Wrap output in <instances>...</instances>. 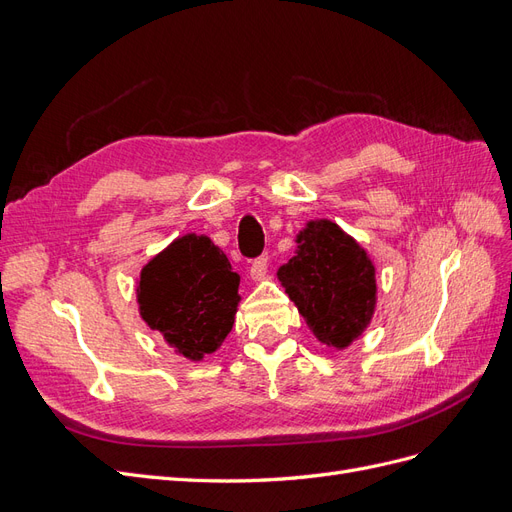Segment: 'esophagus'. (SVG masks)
<instances>
[{"mask_svg":"<svg viewBox=\"0 0 512 512\" xmlns=\"http://www.w3.org/2000/svg\"><path fill=\"white\" fill-rule=\"evenodd\" d=\"M267 267H269V258L267 256H260V258H256L254 262H252V267H250V277L254 282H260L262 277L267 275Z\"/></svg>","mask_w":512,"mask_h":512,"instance_id":"34e87169","label":"esophagus"}]
</instances>
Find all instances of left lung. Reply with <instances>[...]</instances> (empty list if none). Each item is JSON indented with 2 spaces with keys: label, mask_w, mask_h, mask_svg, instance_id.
<instances>
[{
  "label": "left lung",
  "mask_w": 512,
  "mask_h": 512,
  "mask_svg": "<svg viewBox=\"0 0 512 512\" xmlns=\"http://www.w3.org/2000/svg\"><path fill=\"white\" fill-rule=\"evenodd\" d=\"M277 280L329 348H348L374 318V262L331 220L307 222L297 235V256L277 269Z\"/></svg>",
  "instance_id": "1"
}]
</instances>
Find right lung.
<instances>
[{
	"label": "right lung",
	"instance_id": "add662e5",
	"mask_svg": "<svg viewBox=\"0 0 512 512\" xmlns=\"http://www.w3.org/2000/svg\"><path fill=\"white\" fill-rule=\"evenodd\" d=\"M138 312L168 346L200 361L222 346L235 324L239 275L205 235H183L153 256L136 288Z\"/></svg>",
	"mask_w": 512,
	"mask_h": 512
}]
</instances>
